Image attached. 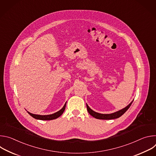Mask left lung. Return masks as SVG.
Wrapping results in <instances>:
<instances>
[{
  "instance_id": "8db88e82",
  "label": "left lung",
  "mask_w": 156,
  "mask_h": 156,
  "mask_svg": "<svg viewBox=\"0 0 156 156\" xmlns=\"http://www.w3.org/2000/svg\"><path fill=\"white\" fill-rule=\"evenodd\" d=\"M133 102V101H131L130 102V104H129L124 108H123L120 110H119L116 112H114V113H112V114H99V113L96 112H94V110H93L91 108H90V107L88 106V105L87 104H86V107H87V110L88 111L89 114H90L91 115H92L93 117H94L97 119H101V120H112V119H115L119 118L123 114H125L126 111L129 108V107L131 106Z\"/></svg>"
}]
</instances>
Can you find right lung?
Here are the masks:
<instances>
[{"instance_id":"obj_1","label":"right lung","mask_w":156,"mask_h":156,"mask_svg":"<svg viewBox=\"0 0 156 156\" xmlns=\"http://www.w3.org/2000/svg\"><path fill=\"white\" fill-rule=\"evenodd\" d=\"M66 102H65V105H63V107H62V109H60L58 112L53 114H51V115H36V114H31L29 112H27L31 117H33V118L37 119V120H54V119H56L58 117H59L64 112V110L65 109V107H66Z\"/></svg>"}]
</instances>
